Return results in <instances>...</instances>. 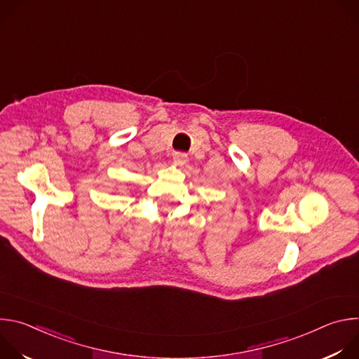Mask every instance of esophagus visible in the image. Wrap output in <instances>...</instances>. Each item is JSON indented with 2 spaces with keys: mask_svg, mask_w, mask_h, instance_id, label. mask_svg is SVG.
Listing matches in <instances>:
<instances>
[{
  "mask_svg": "<svg viewBox=\"0 0 359 359\" xmlns=\"http://www.w3.org/2000/svg\"><path fill=\"white\" fill-rule=\"evenodd\" d=\"M173 161L177 165H184L187 162V153H184V151H175L173 153Z\"/></svg>",
  "mask_w": 359,
  "mask_h": 359,
  "instance_id": "34e87169",
  "label": "esophagus"
}]
</instances>
